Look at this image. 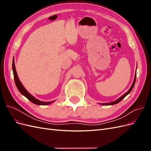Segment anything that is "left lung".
I'll return each instance as SVG.
<instances>
[{
  "label": "left lung",
  "mask_w": 151,
  "mask_h": 151,
  "mask_svg": "<svg viewBox=\"0 0 151 151\" xmlns=\"http://www.w3.org/2000/svg\"><path fill=\"white\" fill-rule=\"evenodd\" d=\"M135 81H136V73L135 74V77H134V80L133 83H132V85L131 86V87H130V88L129 89V90L126 93H125L124 94L122 95L120 98H119L118 99L115 100V101H113V102L108 103H99V104H101V105H113V104H117V103H118L119 102H120V101H122V100L126 96H127L128 94H129L131 92L132 89H133L134 87V85H135Z\"/></svg>",
  "instance_id": "8db88e82"
}]
</instances>
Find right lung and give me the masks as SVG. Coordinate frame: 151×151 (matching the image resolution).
<instances>
[{
    "label": "right lung",
    "instance_id": "obj_1",
    "mask_svg": "<svg viewBox=\"0 0 151 151\" xmlns=\"http://www.w3.org/2000/svg\"><path fill=\"white\" fill-rule=\"evenodd\" d=\"M12 70H13L14 78L15 84H16V86L17 87V89L19 90V92L22 95L24 96L27 99H29L31 102H32V103L35 104H37V105H47V104H50V103L54 102V101H48V102H45V101H40V100L35 98L29 92H28V91H27L24 88V87L23 86V85H22V83H21V81H19V77H18V76H17V72L16 70V67H15L14 59V58H13V60H12Z\"/></svg>",
    "mask_w": 151,
    "mask_h": 151
}]
</instances>
